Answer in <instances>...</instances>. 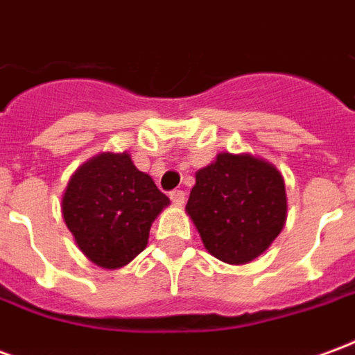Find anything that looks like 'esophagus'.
<instances>
[{"label": "esophagus", "mask_w": 355, "mask_h": 355, "mask_svg": "<svg viewBox=\"0 0 355 355\" xmlns=\"http://www.w3.org/2000/svg\"><path fill=\"white\" fill-rule=\"evenodd\" d=\"M171 196V201L175 203V205H184V200H186V193L182 190H173L169 193Z\"/></svg>", "instance_id": "34e87169"}]
</instances>
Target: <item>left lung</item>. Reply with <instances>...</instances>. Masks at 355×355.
I'll return each mask as SVG.
<instances>
[{
  "label": "left lung",
  "instance_id": "left-lung-1",
  "mask_svg": "<svg viewBox=\"0 0 355 355\" xmlns=\"http://www.w3.org/2000/svg\"><path fill=\"white\" fill-rule=\"evenodd\" d=\"M186 213L215 259L251 262L272 245L287 220L282 173L251 154H218L196 173Z\"/></svg>",
  "mask_w": 355,
  "mask_h": 355
}]
</instances>
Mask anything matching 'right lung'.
<instances>
[{
    "label": "right lung",
    "instance_id": "obj_1",
    "mask_svg": "<svg viewBox=\"0 0 355 355\" xmlns=\"http://www.w3.org/2000/svg\"><path fill=\"white\" fill-rule=\"evenodd\" d=\"M169 198L131 155H94L76 171L62 196V216L81 253L96 266L121 268L144 251L150 226Z\"/></svg>",
    "mask_w": 355,
    "mask_h": 355
}]
</instances>
